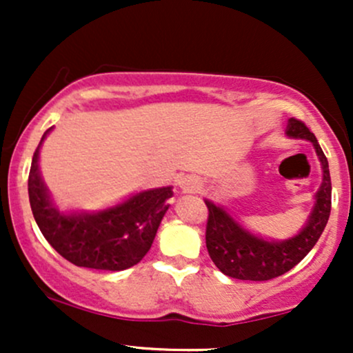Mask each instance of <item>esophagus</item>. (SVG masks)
Returning <instances> with one entry per match:
<instances>
[{"label":"esophagus","mask_w":353,"mask_h":353,"mask_svg":"<svg viewBox=\"0 0 353 353\" xmlns=\"http://www.w3.org/2000/svg\"><path fill=\"white\" fill-rule=\"evenodd\" d=\"M179 188L182 192H196V190L201 188V182L192 176L182 177V179L179 181Z\"/></svg>","instance_id":"esophagus-1"}]
</instances>
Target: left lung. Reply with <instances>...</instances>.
Returning a JSON list of instances; mask_svg holds the SVG:
<instances>
[{
    "label": "left lung",
    "instance_id": "obj_1",
    "mask_svg": "<svg viewBox=\"0 0 353 353\" xmlns=\"http://www.w3.org/2000/svg\"><path fill=\"white\" fill-rule=\"evenodd\" d=\"M287 136L301 137L314 144L323 181L320 185L309 222L297 236L283 242H269L252 236L239 225L224 209L205 201L209 216L205 225V245L212 262L222 274L241 281H270L289 272L310 252L325 229L332 208V182L329 161L317 143V137L302 121L290 117Z\"/></svg>",
    "mask_w": 353,
    "mask_h": 353
}]
</instances>
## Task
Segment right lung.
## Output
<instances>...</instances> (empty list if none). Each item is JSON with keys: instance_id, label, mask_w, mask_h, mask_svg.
<instances>
[{"instance_id": "1", "label": "right lung", "mask_w": 353, "mask_h": 353, "mask_svg": "<svg viewBox=\"0 0 353 353\" xmlns=\"http://www.w3.org/2000/svg\"><path fill=\"white\" fill-rule=\"evenodd\" d=\"M39 145L31 163L28 192L36 224L52 249L71 264L98 270H124L143 261L169 209L172 189L144 190L98 214L66 216L51 204L39 176Z\"/></svg>"}]
</instances>
